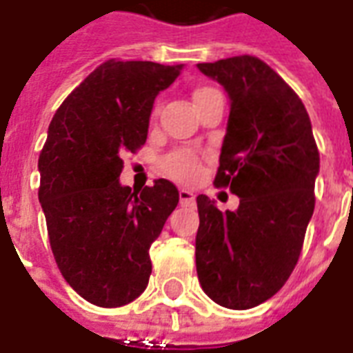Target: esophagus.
Wrapping results in <instances>:
<instances>
[{
    "label": "esophagus",
    "instance_id": "obj_1",
    "mask_svg": "<svg viewBox=\"0 0 353 353\" xmlns=\"http://www.w3.org/2000/svg\"><path fill=\"white\" fill-rule=\"evenodd\" d=\"M194 192H190L188 188H179V201L181 205H194Z\"/></svg>",
    "mask_w": 353,
    "mask_h": 353
}]
</instances>
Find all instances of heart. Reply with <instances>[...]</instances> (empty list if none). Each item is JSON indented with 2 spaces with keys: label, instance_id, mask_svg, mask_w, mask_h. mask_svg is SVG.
I'll use <instances>...</instances> for the list:
<instances>
[{
  "label": "heart",
  "instance_id": "b5f03b06",
  "mask_svg": "<svg viewBox=\"0 0 353 353\" xmlns=\"http://www.w3.org/2000/svg\"><path fill=\"white\" fill-rule=\"evenodd\" d=\"M219 94L214 88H198L194 90V96L192 99L200 101V99L207 98V96H214ZM166 172L170 174L172 177H176L179 181H194L196 177L200 176V163H198V157L194 153L188 152V150H181V152L172 153L170 157L166 159Z\"/></svg>",
  "mask_w": 353,
  "mask_h": 353
}]
</instances>
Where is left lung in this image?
<instances>
[{"instance_id":"8db88e82","label":"left lung","mask_w":353,"mask_h":353,"mask_svg":"<svg viewBox=\"0 0 353 353\" xmlns=\"http://www.w3.org/2000/svg\"><path fill=\"white\" fill-rule=\"evenodd\" d=\"M198 70L230 98L214 185L230 187L241 203L222 212L205 194L196 198V272L212 302L250 309L272 298L298 263L314 211L319 150L302 99L261 59Z\"/></svg>"}]
</instances>
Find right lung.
Wrapping results in <instances>:
<instances>
[{"mask_svg":"<svg viewBox=\"0 0 353 353\" xmlns=\"http://www.w3.org/2000/svg\"><path fill=\"white\" fill-rule=\"evenodd\" d=\"M183 64L109 61L64 99L39 157L50 244L68 285L99 307H120L144 292L150 246L177 207L168 179L141 192L120 183L123 153L146 142L153 103Z\"/></svg>","mask_w":353,"mask_h":353,"instance_id":"right-lung-1","label":"right lung"}]
</instances>
